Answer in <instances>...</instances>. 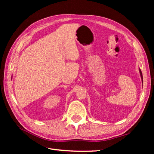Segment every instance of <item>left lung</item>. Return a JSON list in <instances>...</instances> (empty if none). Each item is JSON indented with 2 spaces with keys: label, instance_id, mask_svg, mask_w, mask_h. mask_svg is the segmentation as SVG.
<instances>
[{
  "label": "left lung",
  "instance_id": "left-lung-1",
  "mask_svg": "<svg viewBox=\"0 0 154 154\" xmlns=\"http://www.w3.org/2000/svg\"><path fill=\"white\" fill-rule=\"evenodd\" d=\"M139 72H140V74H141V78H142V80H143V75H142V72H141V70H139ZM143 81V80H142Z\"/></svg>",
  "mask_w": 154,
  "mask_h": 154
}]
</instances>
